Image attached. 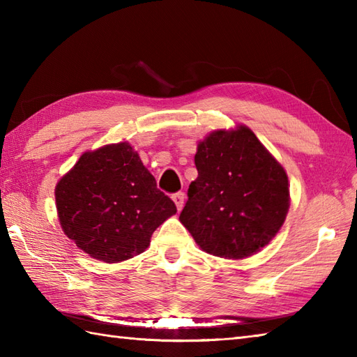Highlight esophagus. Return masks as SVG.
I'll use <instances>...</instances> for the list:
<instances>
[{
  "label": "esophagus",
  "instance_id": "1",
  "mask_svg": "<svg viewBox=\"0 0 357 357\" xmlns=\"http://www.w3.org/2000/svg\"><path fill=\"white\" fill-rule=\"evenodd\" d=\"M172 199H173V202H174V204H176V208H178V210H181V208H183V206H184L185 193H184V192H178V193H174V195L172 196Z\"/></svg>",
  "mask_w": 357,
  "mask_h": 357
}]
</instances>
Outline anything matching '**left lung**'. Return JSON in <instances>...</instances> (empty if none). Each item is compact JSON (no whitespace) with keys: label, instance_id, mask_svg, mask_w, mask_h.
<instances>
[{"label":"left lung","instance_id":"8db88e82","mask_svg":"<svg viewBox=\"0 0 357 357\" xmlns=\"http://www.w3.org/2000/svg\"><path fill=\"white\" fill-rule=\"evenodd\" d=\"M198 178L179 221L213 256L239 259L259 252L282 227L290 190L275 158L248 127L218 130L198 144Z\"/></svg>","mask_w":357,"mask_h":357}]
</instances>
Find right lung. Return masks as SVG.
<instances>
[{
	"mask_svg": "<svg viewBox=\"0 0 357 357\" xmlns=\"http://www.w3.org/2000/svg\"><path fill=\"white\" fill-rule=\"evenodd\" d=\"M55 199L67 238L107 264L142 253L151 233L176 213L127 142L82 155L58 183Z\"/></svg>",
	"mask_w": 357,
	"mask_h": 357,
	"instance_id": "add662e5",
	"label": "right lung"
}]
</instances>
